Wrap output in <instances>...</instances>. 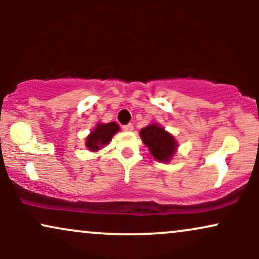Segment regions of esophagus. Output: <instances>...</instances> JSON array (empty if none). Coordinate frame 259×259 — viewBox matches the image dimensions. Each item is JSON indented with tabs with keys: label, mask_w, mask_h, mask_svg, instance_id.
Returning a JSON list of instances; mask_svg holds the SVG:
<instances>
[{
	"label": "esophagus",
	"mask_w": 259,
	"mask_h": 259,
	"mask_svg": "<svg viewBox=\"0 0 259 259\" xmlns=\"http://www.w3.org/2000/svg\"><path fill=\"white\" fill-rule=\"evenodd\" d=\"M123 130L124 132H133L134 130L133 124H126V125H123Z\"/></svg>",
	"instance_id": "obj_1"
}]
</instances>
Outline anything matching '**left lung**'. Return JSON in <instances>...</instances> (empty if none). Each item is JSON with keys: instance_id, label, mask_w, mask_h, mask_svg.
<instances>
[{"instance_id": "1", "label": "left lung", "mask_w": 259, "mask_h": 259, "mask_svg": "<svg viewBox=\"0 0 259 259\" xmlns=\"http://www.w3.org/2000/svg\"><path fill=\"white\" fill-rule=\"evenodd\" d=\"M142 142L148 147L153 158L159 162H169L177 152L178 142L174 136L158 124H150L140 132Z\"/></svg>"}]
</instances>
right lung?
<instances>
[{
    "instance_id": "right-lung-1",
    "label": "right lung",
    "mask_w": 259,
    "mask_h": 259,
    "mask_svg": "<svg viewBox=\"0 0 259 259\" xmlns=\"http://www.w3.org/2000/svg\"><path fill=\"white\" fill-rule=\"evenodd\" d=\"M119 125L115 121H111V123L102 124L99 123L92 130L90 135L86 138V147L91 151V152H96L102 148L103 146L109 144L113 135L115 133L119 132Z\"/></svg>"
}]
</instances>
